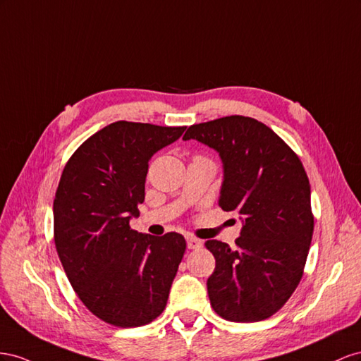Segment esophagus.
Here are the masks:
<instances>
[{
    "label": "esophagus",
    "mask_w": 361,
    "mask_h": 361,
    "mask_svg": "<svg viewBox=\"0 0 361 361\" xmlns=\"http://www.w3.org/2000/svg\"><path fill=\"white\" fill-rule=\"evenodd\" d=\"M202 246V240L193 238V235H188V248L189 250H198Z\"/></svg>",
    "instance_id": "obj_1"
}]
</instances>
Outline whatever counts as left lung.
Masks as SVG:
<instances>
[{
  "mask_svg": "<svg viewBox=\"0 0 361 361\" xmlns=\"http://www.w3.org/2000/svg\"><path fill=\"white\" fill-rule=\"evenodd\" d=\"M183 139L219 152V205L243 221L234 250L205 242L216 260L207 280L213 310L231 322L271 317L300 284L312 243L314 216L302 163L276 133L248 116L195 123Z\"/></svg>",
  "mask_w": 361,
  "mask_h": 361,
  "instance_id": "left-lung-1",
  "label": "left lung"
}]
</instances>
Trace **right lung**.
<instances>
[{
  "label": "right lung",
  "mask_w": 361,
  "mask_h": 361,
  "mask_svg": "<svg viewBox=\"0 0 361 361\" xmlns=\"http://www.w3.org/2000/svg\"><path fill=\"white\" fill-rule=\"evenodd\" d=\"M186 127L118 121L97 131L65 164L54 198V243L72 289L87 310L121 328L164 310L186 240L130 226L145 200L148 161Z\"/></svg>",
  "instance_id": "add662e5"
}]
</instances>
